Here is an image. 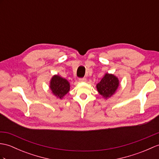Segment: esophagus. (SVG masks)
I'll return each mask as SVG.
<instances>
[{
    "label": "esophagus",
    "instance_id": "1",
    "mask_svg": "<svg viewBox=\"0 0 159 159\" xmlns=\"http://www.w3.org/2000/svg\"><path fill=\"white\" fill-rule=\"evenodd\" d=\"M79 82H85V81H87V79L86 78H82V79H79Z\"/></svg>",
    "mask_w": 159,
    "mask_h": 159
}]
</instances>
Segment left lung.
<instances>
[{"label": "left lung", "mask_w": 159, "mask_h": 159, "mask_svg": "<svg viewBox=\"0 0 159 159\" xmlns=\"http://www.w3.org/2000/svg\"><path fill=\"white\" fill-rule=\"evenodd\" d=\"M119 86V80L117 76L112 74L106 73L101 81L97 84L96 88L102 96L104 99H108L115 93Z\"/></svg>", "instance_id": "8db88e82"}]
</instances>
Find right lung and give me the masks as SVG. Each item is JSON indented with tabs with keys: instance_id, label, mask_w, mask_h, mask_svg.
I'll return each instance as SVG.
<instances>
[{
	"instance_id": "add662e5",
	"label": "right lung",
	"mask_w": 159,
	"mask_h": 159,
	"mask_svg": "<svg viewBox=\"0 0 159 159\" xmlns=\"http://www.w3.org/2000/svg\"><path fill=\"white\" fill-rule=\"evenodd\" d=\"M70 83L58 75H54L50 80L49 88L52 93L59 99H62L70 91Z\"/></svg>"
}]
</instances>
